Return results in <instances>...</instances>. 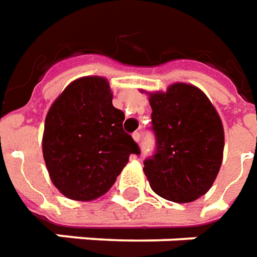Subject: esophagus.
Wrapping results in <instances>:
<instances>
[{"instance_id": "obj_1", "label": "esophagus", "mask_w": 257, "mask_h": 257, "mask_svg": "<svg viewBox=\"0 0 257 257\" xmlns=\"http://www.w3.org/2000/svg\"><path fill=\"white\" fill-rule=\"evenodd\" d=\"M133 138L136 140V141H140V138H141V134H140V132H136V133H133Z\"/></svg>"}]
</instances>
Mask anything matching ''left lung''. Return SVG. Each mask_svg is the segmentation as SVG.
Segmentation results:
<instances>
[{
	"label": "left lung",
	"mask_w": 257,
	"mask_h": 257,
	"mask_svg": "<svg viewBox=\"0 0 257 257\" xmlns=\"http://www.w3.org/2000/svg\"><path fill=\"white\" fill-rule=\"evenodd\" d=\"M149 103L156 148L144 161V172L151 188L167 201H195L209 191L221 166L219 114L199 88L184 83L151 94Z\"/></svg>",
	"instance_id": "8db88e82"
}]
</instances>
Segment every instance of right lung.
I'll use <instances>...</instances> for the list:
<instances>
[{
	"label": "right lung",
	"mask_w": 257,
	"mask_h": 257,
	"mask_svg": "<svg viewBox=\"0 0 257 257\" xmlns=\"http://www.w3.org/2000/svg\"><path fill=\"white\" fill-rule=\"evenodd\" d=\"M102 77L69 84L45 117L43 155L52 183L74 201H91L108 192L128 156L140 147L123 130L124 113L112 105Z\"/></svg>",
	"instance_id": "obj_1"
}]
</instances>
